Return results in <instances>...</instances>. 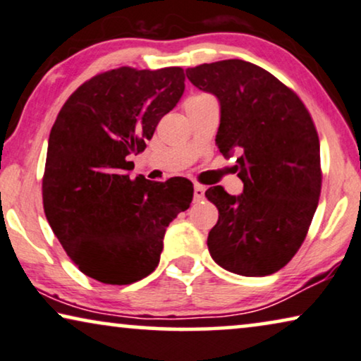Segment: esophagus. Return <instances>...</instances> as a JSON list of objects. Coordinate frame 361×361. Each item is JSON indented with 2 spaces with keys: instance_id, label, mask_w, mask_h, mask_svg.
<instances>
[{
  "instance_id": "esophagus-1",
  "label": "esophagus",
  "mask_w": 361,
  "mask_h": 361,
  "mask_svg": "<svg viewBox=\"0 0 361 361\" xmlns=\"http://www.w3.org/2000/svg\"><path fill=\"white\" fill-rule=\"evenodd\" d=\"M204 191H206V186L195 185V201H201L202 197H204Z\"/></svg>"
}]
</instances>
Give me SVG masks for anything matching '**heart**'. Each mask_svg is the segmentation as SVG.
Wrapping results in <instances>:
<instances>
[{"mask_svg":"<svg viewBox=\"0 0 361 361\" xmlns=\"http://www.w3.org/2000/svg\"><path fill=\"white\" fill-rule=\"evenodd\" d=\"M201 96H206V94H197V96H192V98H190V99H195V98H201Z\"/></svg>","mask_w":361,"mask_h":361,"instance_id":"1","label":"heart"}]
</instances>
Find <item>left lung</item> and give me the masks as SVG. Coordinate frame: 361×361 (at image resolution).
<instances>
[{
    "mask_svg": "<svg viewBox=\"0 0 361 361\" xmlns=\"http://www.w3.org/2000/svg\"><path fill=\"white\" fill-rule=\"evenodd\" d=\"M196 88L221 103L216 144L238 154L243 192L222 186L206 197L219 209L207 237L217 265L242 276H267L302 245L322 186L321 147L314 121L291 88L243 60H221L186 70Z\"/></svg>",
    "mask_w": 361,
    "mask_h": 361,
    "instance_id": "8db88e82",
    "label": "left lung"
}]
</instances>
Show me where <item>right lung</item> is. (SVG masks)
I'll return each mask as SVG.
<instances>
[{"label":"right lung","mask_w":361,"mask_h":361,"mask_svg":"<svg viewBox=\"0 0 361 361\" xmlns=\"http://www.w3.org/2000/svg\"><path fill=\"white\" fill-rule=\"evenodd\" d=\"M185 91L180 67H121L85 81L65 101L49 137L44 212L81 273L130 284L160 262L166 227L192 200V183L128 175L157 124Z\"/></svg>","instance_id":"add662e5"}]
</instances>
